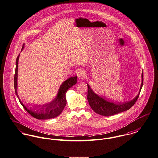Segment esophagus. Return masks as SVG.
<instances>
[{
	"label": "esophagus",
	"mask_w": 158,
	"mask_h": 158,
	"mask_svg": "<svg viewBox=\"0 0 158 158\" xmlns=\"http://www.w3.org/2000/svg\"><path fill=\"white\" fill-rule=\"evenodd\" d=\"M86 75L85 72L83 70H80L77 73V77L79 80H83Z\"/></svg>",
	"instance_id": "1"
}]
</instances>
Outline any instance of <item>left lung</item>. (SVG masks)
<instances>
[{
  "label": "left lung",
  "mask_w": 158,
  "mask_h": 158,
  "mask_svg": "<svg viewBox=\"0 0 158 158\" xmlns=\"http://www.w3.org/2000/svg\"><path fill=\"white\" fill-rule=\"evenodd\" d=\"M142 83L138 95L132 100L127 102H114L104 99L97 95L92 90L90 86L87 85V100L92 109L97 114L102 116H109L115 115L130 109L138 100L140 92L143 85V73L142 72Z\"/></svg>",
  "instance_id": "8db88e82"
}]
</instances>
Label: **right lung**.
<instances>
[{"label": "right lung", "mask_w": 158, "mask_h": 158, "mask_svg": "<svg viewBox=\"0 0 158 158\" xmlns=\"http://www.w3.org/2000/svg\"><path fill=\"white\" fill-rule=\"evenodd\" d=\"M24 48V44L22 46V51ZM20 54L16 59L15 63V77H14V87L16 95L20 101L22 106L28 112L30 115L34 118L37 119H49L54 118L60 115V114L63 110L64 108L66 105V94L67 90L71 88L72 86H74L77 81V77L75 76L71 78L67 79L64 81L60 87L58 89L57 95L54 100L51 102L47 103L44 105H39L35 106L33 108L26 107L20 100L18 94H17V72H18V61Z\"/></svg>", "instance_id": "1"}]
</instances>
